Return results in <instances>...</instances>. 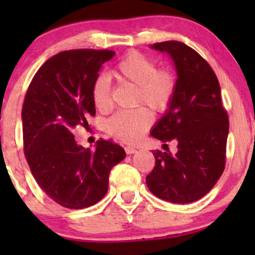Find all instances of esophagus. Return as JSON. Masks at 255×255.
Returning <instances> with one entry per match:
<instances>
[{"mask_svg": "<svg viewBox=\"0 0 255 255\" xmlns=\"http://www.w3.org/2000/svg\"><path fill=\"white\" fill-rule=\"evenodd\" d=\"M125 150H126V153H127V154H134L135 151H137V149L133 148V146H126Z\"/></svg>", "mask_w": 255, "mask_h": 255, "instance_id": "34e87169", "label": "esophagus"}]
</instances>
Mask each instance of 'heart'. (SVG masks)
I'll return each instance as SVG.
<instances>
[{
  "label": "heart",
  "instance_id": "heart-1",
  "mask_svg": "<svg viewBox=\"0 0 255 255\" xmlns=\"http://www.w3.org/2000/svg\"><path fill=\"white\" fill-rule=\"evenodd\" d=\"M115 75L135 85V104L146 105L154 112L166 111L175 96V75L165 69L159 70L153 59L139 51L126 54L116 65ZM91 96L99 111L107 112L111 109V82L106 75L101 74L94 80ZM151 121V113L145 107L121 110L107 120L105 129L122 142L134 143L149 129Z\"/></svg>",
  "mask_w": 255,
  "mask_h": 255
}]
</instances>
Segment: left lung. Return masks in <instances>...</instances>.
Instances as JSON below:
<instances>
[{
    "label": "left lung",
    "instance_id": "8db88e82",
    "mask_svg": "<svg viewBox=\"0 0 255 255\" xmlns=\"http://www.w3.org/2000/svg\"><path fill=\"white\" fill-rule=\"evenodd\" d=\"M151 48L170 54L177 80L173 102L150 134L175 140L177 153L154 151L155 166L145 181L159 199L190 204L204 197L225 170L230 121L217 76L196 50L176 40Z\"/></svg>",
    "mask_w": 255,
    "mask_h": 255
}]
</instances>
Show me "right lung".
Instances as JSON below:
<instances>
[{"mask_svg":"<svg viewBox=\"0 0 255 255\" xmlns=\"http://www.w3.org/2000/svg\"><path fill=\"white\" fill-rule=\"evenodd\" d=\"M115 51L74 49L51 56L35 73L22 110L23 148L43 191L56 204L79 210L109 190L110 171L126 158L122 146L100 139L94 151L75 142L73 128L95 116L94 80Z\"/></svg>","mask_w":255,"mask_h":255,"instance_id":"add662e5","label":"right lung"}]
</instances>
